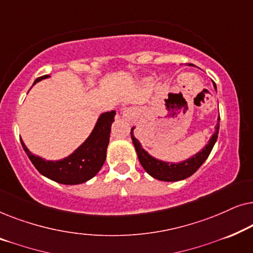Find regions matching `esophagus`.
<instances>
[{
    "instance_id": "esophagus-1",
    "label": "esophagus",
    "mask_w": 253,
    "mask_h": 253,
    "mask_svg": "<svg viewBox=\"0 0 253 253\" xmlns=\"http://www.w3.org/2000/svg\"><path fill=\"white\" fill-rule=\"evenodd\" d=\"M122 115L124 119L126 120H131L134 116V110L131 107H126V108L122 109Z\"/></svg>"
}]
</instances>
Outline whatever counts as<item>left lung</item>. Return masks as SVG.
Returning a JSON list of instances; mask_svg holds the SVG:
<instances>
[{
  "instance_id": "obj_1",
  "label": "left lung",
  "mask_w": 253,
  "mask_h": 253,
  "mask_svg": "<svg viewBox=\"0 0 253 253\" xmlns=\"http://www.w3.org/2000/svg\"><path fill=\"white\" fill-rule=\"evenodd\" d=\"M214 87H215V85H214ZM219 126H220V115H219V120H217V124L215 126L216 130L212 136V138L210 139L209 144L203 148L202 152H199L198 154L195 155V157H192L191 159H188L186 161L181 162V164H168V162H162V161L157 160V159L152 158L147 152H145L143 148H141V145L139 141L133 137L132 134L133 129H131V138H132V143L134 145V148H136L139 162L141 164V166H143L145 170H146L147 174H150L152 177L160 179V181L175 182V181H181V179L190 177V176L195 174V172L199 169L200 166L205 162V160L209 158L211 151H212L214 144H215V141L217 139Z\"/></svg>"
}]
</instances>
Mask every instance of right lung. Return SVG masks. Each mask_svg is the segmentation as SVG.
Here are the masks:
<instances>
[{
    "mask_svg": "<svg viewBox=\"0 0 253 253\" xmlns=\"http://www.w3.org/2000/svg\"><path fill=\"white\" fill-rule=\"evenodd\" d=\"M47 77L48 76L44 75L37 78L33 85ZM115 114V110L102 114L87 140L81 147L77 148L70 157L65 158L63 160H43V159L31 153L22 140L20 143H22L27 157L40 174L55 182L61 183V184H81L98 174L102 165L105 164L106 151L109 143L110 127L114 122Z\"/></svg>",
    "mask_w": 253,
    "mask_h": 253,
    "instance_id": "1",
    "label": "right lung"
}]
</instances>
